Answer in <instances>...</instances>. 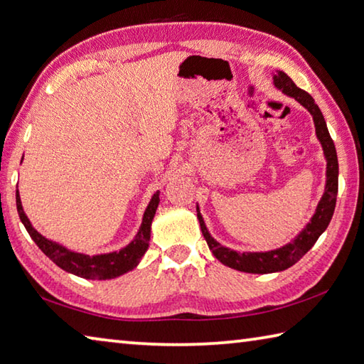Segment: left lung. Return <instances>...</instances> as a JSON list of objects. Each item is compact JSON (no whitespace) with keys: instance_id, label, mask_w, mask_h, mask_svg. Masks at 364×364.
I'll list each match as a JSON object with an SVG mask.
<instances>
[{"instance_id":"left-lung-1","label":"left lung","mask_w":364,"mask_h":364,"mask_svg":"<svg viewBox=\"0 0 364 364\" xmlns=\"http://www.w3.org/2000/svg\"><path fill=\"white\" fill-rule=\"evenodd\" d=\"M274 85L279 90H282L287 97H291L296 100L301 106H304L307 111L311 112L315 125V134L323 149V155L326 159V185L321 200L317 204L315 214L312 215L311 222L307 223L299 235L291 239V242L285 244L280 249L267 250V252H236L231 250L228 247L217 242L205 226L200 208L196 205L198 220L201 225V231L204 235L205 242H208L209 249L214 253V257L218 262L225 266L231 267V269L250 272V274H269V272H280L289 269L296 262H299L307 252H309L314 244L317 242L321 232H323L328 225L331 222V217L334 214L336 208V196H338V177H339V164H338V154H336L334 142L328 132L326 122L323 114H321L320 107L315 105L314 98L309 93L301 90L294 82L287 75L284 71H277L272 75Z\"/></svg>"}]
</instances>
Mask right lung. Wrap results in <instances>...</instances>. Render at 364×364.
Segmentation results:
<instances>
[{
    "label": "right lung",
    "mask_w": 364,
    "mask_h": 364,
    "mask_svg": "<svg viewBox=\"0 0 364 364\" xmlns=\"http://www.w3.org/2000/svg\"><path fill=\"white\" fill-rule=\"evenodd\" d=\"M23 160V159H22ZM16 203H17V212L20 220L28 231V235L36 245L43 250L52 262L61 269L74 274V276L82 279H92V280H107L115 279L125 274L128 271L134 269L139 264L144 253L149 249L150 241V230H152V220L155 217L156 208L160 203V191L152 196L146 212L142 215V223L139 226L138 235L128 245L123 247L119 252H109V253H100V255H85V253H79L66 249L65 245L58 242H53L50 239L44 237L41 232L33 228L30 218L26 217L25 210L22 208V201H20L18 190H16Z\"/></svg>",
    "instance_id": "add662e5"
}]
</instances>
